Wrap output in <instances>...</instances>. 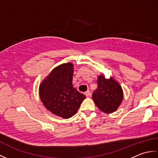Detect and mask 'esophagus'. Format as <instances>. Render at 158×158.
Masks as SVG:
<instances>
[{
	"mask_svg": "<svg viewBox=\"0 0 158 158\" xmlns=\"http://www.w3.org/2000/svg\"><path fill=\"white\" fill-rule=\"evenodd\" d=\"M85 94L87 97H89L90 96H91V93H90V92L89 91V90H88V91H86L85 92Z\"/></svg>",
	"mask_w": 158,
	"mask_h": 158,
	"instance_id": "obj_1",
	"label": "esophagus"
}]
</instances>
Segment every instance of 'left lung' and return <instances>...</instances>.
<instances>
[{
	"instance_id": "obj_1",
	"label": "left lung",
	"mask_w": 158,
	"mask_h": 158,
	"mask_svg": "<svg viewBox=\"0 0 158 158\" xmlns=\"http://www.w3.org/2000/svg\"><path fill=\"white\" fill-rule=\"evenodd\" d=\"M98 88L92 94L96 105L104 113L115 111L123 99V90L120 85L113 78L105 79L100 75L97 80Z\"/></svg>"
}]
</instances>
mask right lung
<instances>
[{"mask_svg":"<svg viewBox=\"0 0 158 158\" xmlns=\"http://www.w3.org/2000/svg\"><path fill=\"white\" fill-rule=\"evenodd\" d=\"M73 64L56 67L39 87L41 102L50 112L64 119L75 114L86 96L73 85Z\"/></svg>","mask_w":158,"mask_h":158,"instance_id":"obj_1","label":"right lung"}]
</instances>
